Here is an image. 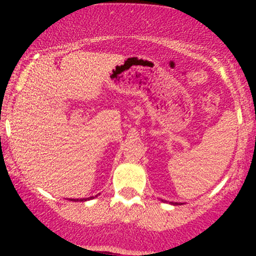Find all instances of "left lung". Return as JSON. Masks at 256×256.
<instances>
[{"mask_svg": "<svg viewBox=\"0 0 256 256\" xmlns=\"http://www.w3.org/2000/svg\"><path fill=\"white\" fill-rule=\"evenodd\" d=\"M170 204H173V206H177V204H178V202H170Z\"/></svg>", "mask_w": 256, "mask_h": 256, "instance_id": "8db88e82", "label": "left lung"}]
</instances>
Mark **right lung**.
Instances as JSON below:
<instances>
[{"label":"right lung","instance_id":"add662e5","mask_svg":"<svg viewBox=\"0 0 256 256\" xmlns=\"http://www.w3.org/2000/svg\"><path fill=\"white\" fill-rule=\"evenodd\" d=\"M98 195H100V194H98ZM98 198V195H96V196H91V198H70V200H71V201H74V202H78V201L84 202V201H89V200H92V198Z\"/></svg>","mask_w":256,"mask_h":256}]
</instances>
